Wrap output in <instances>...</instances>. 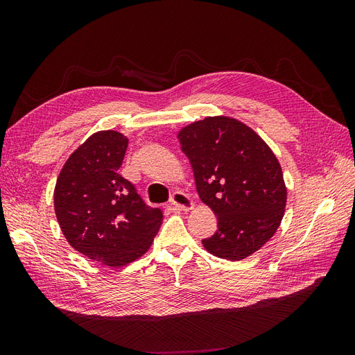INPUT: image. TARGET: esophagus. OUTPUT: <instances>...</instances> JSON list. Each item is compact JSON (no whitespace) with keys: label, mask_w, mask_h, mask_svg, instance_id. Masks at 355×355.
<instances>
[{"label":"esophagus","mask_w":355,"mask_h":355,"mask_svg":"<svg viewBox=\"0 0 355 355\" xmlns=\"http://www.w3.org/2000/svg\"><path fill=\"white\" fill-rule=\"evenodd\" d=\"M170 204L173 207L179 209V210H191L192 206H194V202H192V200L184 194V192L180 191H176L173 192V194L170 196Z\"/></svg>","instance_id":"34e87169"}]
</instances>
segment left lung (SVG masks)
<instances>
[{"mask_svg": "<svg viewBox=\"0 0 355 355\" xmlns=\"http://www.w3.org/2000/svg\"><path fill=\"white\" fill-rule=\"evenodd\" d=\"M180 148L194 170L200 198L218 218L204 249L241 261L270 240L284 214L280 163L250 127L228 116H209L182 128Z\"/></svg>", "mask_w": 355, "mask_h": 355, "instance_id": "8db88e82", "label": "left lung"}]
</instances>
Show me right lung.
I'll return each instance as SVG.
<instances>
[{"instance_id":"add662e5","label":"right lung","mask_w":355,"mask_h":355,"mask_svg":"<svg viewBox=\"0 0 355 355\" xmlns=\"http://www.w3.org/2000/svg\"><path fill=\"white\" fill-rule=\"evenodd\" d=\"M127 137L114 130L92 135L60 170L55 211L75 250L108 266L141 257L157 235L163 210L151 207L118 168Z\"/></svg>"}]
</instances>
